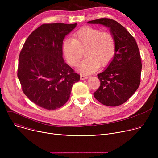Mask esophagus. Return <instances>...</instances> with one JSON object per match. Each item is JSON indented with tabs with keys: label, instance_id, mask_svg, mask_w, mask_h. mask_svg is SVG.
Here are the masks:
<instances>
[{
	"label": "esophagus",
	"instance_id": "obj_1",
	"mask_svg": "<svg viewBox=\"0 0 158 158\" xmlns=\"http://www.w3.org/2000/svg\"><path fill=\"white\" fill-rule=\"evenodd\" d=\"M88 79V77L86 76H84V75H81V80H85V79Z\"/></svg>",
	"mask_w": 158,
	"mask_h": 158
}]
</instances>
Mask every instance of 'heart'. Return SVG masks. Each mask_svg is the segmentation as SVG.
Listing matches in <instances>:
<instances>
[{
    "label": "heart",
    "instance_id": "1",
    "mask_svg": "<svg viewBox=\"0 0 158 158\" xmlns=\"http://www.w3.org/2000/svg\"><path fill=\"white\" fill-rule=\"evenodd\" d=\"M64 55L71 65L77 66L82 56L85 59L79 67V71L90 74L99 67H105L113 59L116 52L114 38L110 33L85 27L73 35V39H67L62 46Z\"/></svg>",
    "mask_w": 158,
    "mask_h": 158
}]
</instances>
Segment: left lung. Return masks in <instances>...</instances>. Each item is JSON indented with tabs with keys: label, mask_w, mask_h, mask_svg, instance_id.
Masks as SVG:
<instances>
[{
	"label": "left lung",
	"mask_w": 158,
	"mask_h": 158,
	"mask_svg": "<svg viewBox=\"0 0 158 158\" xmlns=\"http://www.w3.org/2000/svg\"><path fill=\"white\" fill-rule=\"evenodd\" d=\"M87 23L101 24L109 28L116 44L113 59L104 71L98 74L101 85L94 96L107 106L123 104L136 91L140 84L142 64L136 41L116 20L101 18Z\"/></svg>",
	"instance_id": "1"
}]
</instances>
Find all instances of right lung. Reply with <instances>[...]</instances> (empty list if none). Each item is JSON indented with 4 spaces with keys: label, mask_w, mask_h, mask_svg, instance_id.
<instances>
[{
    "label": "right lung",
    "mask_w": 158,
    "mask_h": 158,
    "mask_svg": "<svg viewBox=\"0 0 158 158\" xmlns=\"http://www.w3.org/2000/svg\"><path fill=\"white\" fill-rule=\"evenodd\" d=\"M76 26L42 24L30 34L20 51L17 76L22 91L44 109L62 107L68 101L73 84L80 80L62 57L64 39Z\"/></svg>",
    "instance_id": "1"
}]
</instances>
